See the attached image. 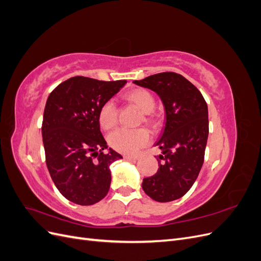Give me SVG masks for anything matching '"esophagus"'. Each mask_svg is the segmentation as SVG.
<instances>
[{"mask_svg": "<svg viewBox=\"0 0 261 261\" xmlns=\"http://www.w3.org/2000/svg\"><path fill=\"white\" fill-rule=\"evenodd\" d=\"M138 158H139L138 155H129V154L124 155V159H126V160H137Z\"/></svg>", "mask_w": 261, "mask_h": 261, "instance_id": "1", "label": "esophagus"}]
</instances>
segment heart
I'll list each match as a JSON object with an SVG mask.
<instances>
[{
	"mask_svg": "<svg viewBox=\"0 0 261 261\" xmlns=\"http://www.w3.org/2000/svg\"><path fill=\"white\" fill-rule=\"evenodd\" d=\"M126 99L138 107L144 112V122L150 125L155 123L152 111L155 106L154 98L146 89L137 88L126 94ZM117 107L113 100H108L99 110V124L105 130H110L117 124ZM150 133L146 128L126 129L118 128L110 134L108 140L116 151L122 153H135L140 148L148 145Z\"/></svg>",
	"mask_w": 261,
	"mask_h": 261,
	"instance_id": "obj_1",
	"label": "heart"
}]
</instances>
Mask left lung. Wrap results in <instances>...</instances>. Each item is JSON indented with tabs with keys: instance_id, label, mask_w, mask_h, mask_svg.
<instances>
[{
	"instance_id": "obj_1",
	"label": "left lung",
	"mask_w": 261,
	"mask_h": 261,
	"mask_svg": "<svg viewBox=\"0 0 261 261\" xmlns=\"http://www.w3.org/2000/svg\"><path fill=\"white\" fill-rule=\"evenodd\" d=\"M134 83L159 94L167 117L164 132L155 144L163 153L158 159L159 169L144 178L143 189L155 201L176 200L191 189L202 167L209 134L206 100L191 82L173 72Z\"/></svg>"
}]
</instances>
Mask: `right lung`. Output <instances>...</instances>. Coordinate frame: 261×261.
I'll list each match as a JSON object with an SVG mask.
<instances>
[{
    "mask_svg": "<svg viewBox=\"0 0 261 261\" xmlns=\"http://www.w3.org/2000/svg\"><path fill=\"white\" fill-rule=\"evenodd\" d=\"M126 84L75 76L61 83L46 100L42 139L53 183L66 199L97 203L111 184L110 164L122 159L100 132L99 110Z\"/></svg>",
    "mask_w": 261,
    "mask_h": 261,
    "instance_id": "obj_1",
    "label": "right lung"
}]
</instances>
